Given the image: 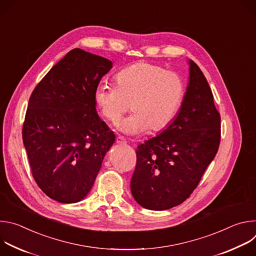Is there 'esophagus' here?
<instances>
[{"mask_svg":"<svg viewBox=\"0 0 256 256\" xmlns=\"http://www.w3.org/2000/svg\"><path fill=\"white\" fill-rule=\"evenodd\" d=\"M116 144H120V146L126 144V140L122 136H118L116 140Z\"/></svg>","mask_w":256,"mask_h":256,"instance_id":"obj_1","label":"esophagus"}]
</instances>
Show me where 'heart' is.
Masks as SVG:
<instances>
[{"label":"heart","instance_id":"obj_1","mask_svg":"<svg viewBox=\"0 0 256 256\" xmlns=\"http://www.w3.org/2000/svg\"><path fill=\"white\" fill-rule=\"evenodd\" d=\"M114 80L116 86L96 87L94 99L102 116L112 122L118 120L130 105L132 114L116 126L118 130L128 136L147 130L151 132L165 130L177 116L184 100L182 79L149 62L122 68Z\"/></svg>","mask_w":256,"mask_h":256}]
</instances>
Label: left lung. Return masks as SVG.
Here are the masks:
<instances>
[{"label":"left lung","mask_w":256,"mask_h":256,"mask_svg":"<svg viewBox=\"0 0 256 256\" xmlns=\"http://www.w3.org/2000/svg\"><path fill=\"white\" fill-rule=\"evenodd\" d=\"M188 62V83L177 116L136 152L130 192L148 210H168L190 198L220 144L221 118L212 90L198 64Z\"/></svg>","instance_id":"1"}]
</instances>
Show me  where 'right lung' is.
<instances>
[{
  "mask_svg": "<svg viewBox=\"0 0 256 256\" xmlns=\"http://www.w3.org/2000/svg\"><path fill=\"white\" fill-rule=\"evenodd\" d=\"M112 68V60L75 48L50 68L29 98L23 144L36 184L58 202L85 198L116 140L94 99Z\"/></svg>",
  "mask_w": 256,
  "mask_h": 256,
  "instance_id": "add662e5",
  "label": "right lung"
}]
</instances>
